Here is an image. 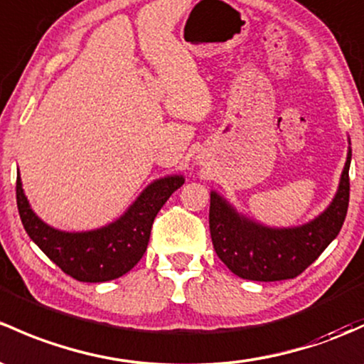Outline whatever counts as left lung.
Listing matches in <instances>:
<instances>
[{
  "label": "left lung",
  "instance_id": "1",
  "mask_svg": "<svg viewBox=\"0 0 364 364\" xmlns=\"http://www.w3.org/2000/svg\"><path fill=\"white\" fill-rule=\"evenodd\" d=\"M353 151L340 178L333 202L311 223L294 228H269L240 216L235 209L211 193L209 230L218 258L233 274L250 281H284L300 275L338 235L349 208V166Z\"/></svg>",
  "mask_w": 364,
  "mask_h": 364
}]
</instances>
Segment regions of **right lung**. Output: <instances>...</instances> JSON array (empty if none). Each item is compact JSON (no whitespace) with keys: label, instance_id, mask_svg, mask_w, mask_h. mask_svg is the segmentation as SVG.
Segmentation results:
<instances>
[{"label":"right lung","instance_id":"right-lung-1","mask_svg":"<svg viewBox=\"0 0 364 364\" xmlns=\"http://www.w3.org/2000/svg\"><path fill=\"white\" fill-rule=\"evenodd\" d=\"M183 183V176L156 179L114 223L75 233L55 230L33 213L18 174L15 192L28 235L64 274L82 282H106L127 274L143 258L156 213Z\"/></svg>","mask_w":364,"mask_h":364}]
</instances>
